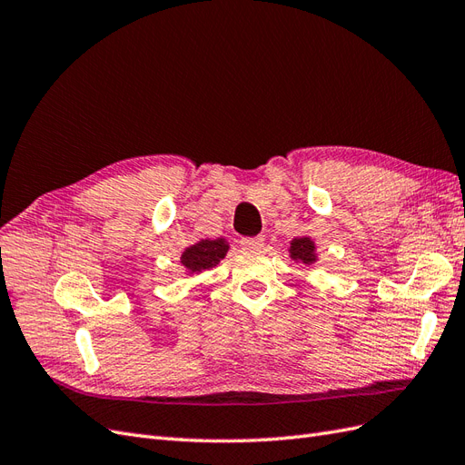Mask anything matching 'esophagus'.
Masks as SVG:
<instances>
[{
    "label": "esophagus",
    "instance_id": "obj_1",
    "mask_svg": "<svg viewBox=\"0 0 465 465\" xmlns=\"http://www.w3.org/2000/svg\"><path fill=\"white\" fill-rule=\"evenodd\" d=\"M241 244L244 246V250H250V252L260 250V248L263 246V236H248V238H242Z\"/></svg>",
    "mask_w": 465,
    "mask_h": 465
}]
</instances>
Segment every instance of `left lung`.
Masks as SVG:
<instances>
[{"label":"left lung","mask_w":465,"mask_h":465,"mask_svg":"<svg viewBox=\"0 0 465 465\" xmlns=\"http://www.w3.org/2000/svg\"><path fill=\"white\" fill-rule=\"evenodd\" d=\"M289 258L297 263L312 265L318 262V248L311 236H297L289 242Z\"/></svg>","instance_id":"obj_1"}]
</instances>
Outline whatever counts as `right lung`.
I'll return each instance as SVG.
<instances>
[{"label":"right lung","mask_w":465,"mask_h":465,"mask_svg":"<svg viewBox=\"0 0 465 465\" xmlns=\"http://www.w3.org/2000/svg\"><path fill=\"white\" fill-rule=\"evenodd\" d=\"M227 238H200L198 242L184 248L180 256V263L186 275H195L215 267L229 252Z\"/></svg>","instance_id":"right-lung-1"}]
</instances>
